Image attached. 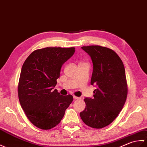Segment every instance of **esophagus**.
Instances as JSON below:
<instances>
[{"mask_svg":"<svg viewBox=\"0 0 147 147\" xmlns=\"http://www.w3.org/2000/svg\"><path fill=\"white\" fill-rule=\"evenodd\" d=\"M74 99H80V97H77L76 96H74Z\"/></svg>","mask_w":147,"mask_h":147,"instance_id":"obj_1","label":"esophagus"}]
</instances>
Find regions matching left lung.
I'll list each match as a JSON object with an SVG mask.
<instances>
[{"instance_id":"1","label":"left lung","mask_w":147,"mask_h":147,"mask_svg":"<svg viewBox=\"0 0 147 147\" xmlns=\"http://www.w3.org/2000/svg\"><path fill=\"white\" fill-rule=\"evenodd\" d=\"M82 48L90 55L93 63L91 85H96L94 98H86V108L80 113L86 125L100 129L110 125L125 105L127 86L125 67L115 51L92 45Z\"/></svg>"}]
</instances>
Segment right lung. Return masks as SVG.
I'll return each instance as SVG.
<instances>
[{
	"label": "right lung",
	"instance_id": "add662e5",
	"mask_svg": "<svg viewBox=\"0 0 147 147\" xmlns=\"http://www.w3.org/2000/svg\"><path fill=\"white\" fill-rule=\"evenodd\" d=\"M74 47H47L36 50L22 65L18 84V96L29 120L41 129L60 123L74 99L61 96L57 89L61 67L72 56Z\"/></svg>",
	"mask_w": 147,
	"mask_h": 147
}]
</instances>
